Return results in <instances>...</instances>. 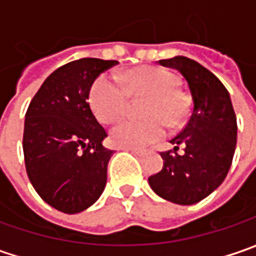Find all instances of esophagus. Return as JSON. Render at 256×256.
I'll return each instance as SVG.
<instances>
[{
    "label": "esophagus",
    "mask_w": 256,
    "mask_h": 256,
    "mask_svg": "<svg viewBox=\"0 0 256 256\" xmlns=\"http://www.w3.org/2000/svg\"><path fill=\"white\" fill-rule=\"evenodd\" d=\"M122 150H125V151H131V152L135 154V155H144V154H145L144 150H138V148H122Z\"/></svg>",
    "instance_id": "esophagus-1"
}]
</instances>
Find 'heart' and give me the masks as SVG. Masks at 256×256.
<instances>
[{"mask_svg":"<svg viewBox=\"0 0 256 256\" xmlns=\"http://www.w3.org/2000/svg\"><path fill=\"white\" fill-rule=\"evenodd\" d=\"M178 85V76L161 66H140L128 71L122 80L101 74L90 90V104L95 116L105 124L122 118L131 98H146L142 106L145 120H125L111 131V141L122 148H142L161 140L166 126L176 130L191 114V98Z\"/></svg>","mask_w":256,"mask_h":256,"instance_id":"1","label":"heart"}]
</instances>
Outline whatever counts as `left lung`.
<instances>
[{"mask_svg":"<svg viewBox=\"0 0 256 256\" xmlns=\"http://www.w3.org/2000/svg\"><path fill=\"white\" fill-rule=\"evenodd\" d=\"M178 70L188 82L192 106L188 122L164 151L161 171L148 178L161 198L192 205L214 192L225 180L236 146V116L226 88L210 70L186 56L158 61ZM182 154L176 151L179 146Z\"/></svg>","mask_w":256,"mask_h":256,"instance_id":"left-lung-1","label":"left lung"}]
</instances>
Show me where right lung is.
<instances>
[{
    "instance_id": "right-lung-1",
    "label": "right lung",
    "mask_w": 256,
    "mask_h": 256,
    "mask_svg": "<svg viewBox=\"0 0 256 256\" xmlns=\"http://www.w3.org/2000/svg\"><path fill=\"white\" fill-rule=\"evenodd\" d=\"M118 62L81 58L60 66L31 100L25 114V170L36 194L64 214L90 208L102 194L112 156L106 131L90 108L94 81Z\"/></svg>"
}]
</instances>
